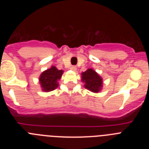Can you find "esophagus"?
<instances>
[{"instance_id":"esophagus-1","label":"esophagus","mask_w":149,"mask_h":149,"mask_svg":"<svg viewBox=\"0 0 149 149\" xmlns=\"http://www.w3.org/2000/svg\"><path fill=\"white\" fill-rule=\"evenodd\" d=\"M70 69L72 71H73V72H76V71H77V68H76L75 66H72L70 68Z\"/></svg>"}]
</instances>
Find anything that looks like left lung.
<instances>
[{
    "mask_svg": "<svg viewBox=\"0 0 149 149\" xmlns=\"http://www.w3.org/2000/svg\"><path fill=\"white\" fill-rule=\"evenodd\" d=\"M81 81L84 83V87L92 93H98L103 87V79L93 68L81 73Z\"/></svg>",
    "mask_w": 149,
    "mask_h": 149,
    "instance_id": "obj_1",
    "label": "left lung"
}]
</instances>
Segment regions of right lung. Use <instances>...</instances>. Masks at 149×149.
<instances>
[{
    "label": "right lung",
    "instance_id": "right-lung-1",
    "mask_svg": "<svg viewBox=\"0 0 149 149\" xmlns=\"http://www.w3.org/2000/svg\"><path fill=\"white\" fill-rule=\"evenodd\" d=\"M63 74V70H59L54 65L44 71L39 78L42 90L48 93L56 89L59 86L58 81L61 79Z\"/></svg>",
    "mask_w": 149,
    "mask_h": 149
}]
</instances>
